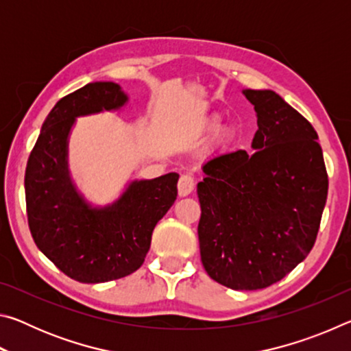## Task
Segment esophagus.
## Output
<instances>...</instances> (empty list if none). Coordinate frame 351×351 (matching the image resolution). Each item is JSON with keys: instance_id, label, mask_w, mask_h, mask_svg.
<instances>
[{"instance_id": "esophagus-1", "label": "esophagus", "mask_w": 351, "mask_h": 351, "mask_svg": "<svg viewBox=\"0 0 351 351\" xmlns=\"http://www.w3.org/2000/svg\"><path fill=\"white\" fill-rule=\"evenodd\" d=\"M195 189V178L190 173H184L178 181V193L180 197H187V195Z\"/></svg>"}]
</instances>
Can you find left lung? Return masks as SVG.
I'll return each instance as SVG.
<instances>
[{
    "mask_svg": "<svg viewBox=\"0 0 351 351\" xmlns=\"http://www.w3.org/2000/svg\"><path fill=\"white\" fill-rule=\"evenodd\" d=\"M257 111L254 153L213 156L198 182L201 261L230 289L268 288L316 243L328 193L316 130L269 90H245Z\"/></svg>",
    "mask_w": 351,
    "mask_h": 351,
    "instance_id": "8db88e82",
    "label": "left lung"
}]
</instances>
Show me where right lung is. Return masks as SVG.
Segmentation results:
<instances>
[{"label": "right lung", "mask_w": 351, "mask_h": 351, "mask_svg": "<svg viewBox=\"0 0 351 351\" xmlns=\"http://www.w3.org/2000/svg\"><path fill=\"white\" fill-rule=\"evenodd\" d=\"M127 96L112 82L88 83L58 100L47 114L27 159V223L35 245L63 274L82 283H102L139 269L152 234L173 206L180 175L136 181L102 210L90 209L71 186L66 141L74 117L114 110Z\"/></svg>", "instance_id": "1"}]
</instances>
